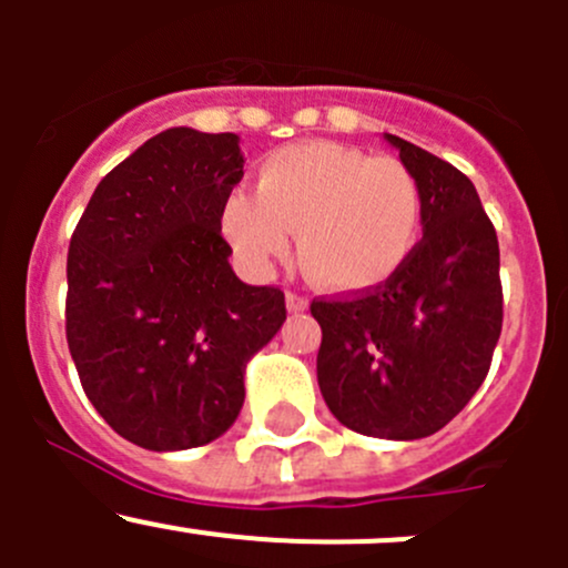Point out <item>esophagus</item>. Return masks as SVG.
<instances>
[{
  "mask_svg": "<svg viewBox=\"0 0 568 568\" xmlns=\"http://www.w3.org/2000/svg\"><path fill=\"white\" fill-rule=\"evenodd\" d=\"M285 302H288L291 313H302V311H307V305H311V302H307L305 296L296 294V291H288V294H285Z\"/></svg>",
  "mask_w": 568,
  "mask_h": 568,
  "instance_id": "34e87169",
  "label": "esophagus"
}]
</instances>
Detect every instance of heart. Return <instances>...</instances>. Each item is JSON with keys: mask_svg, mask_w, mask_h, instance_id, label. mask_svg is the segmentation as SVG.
<instances>
[{"mask_svg": "<svg viewBox=\"0 0 568 568\" xmlns=\"http://www.w3.org/2000/svg\"><path fill=\"white\" fill-rule=\"evenodd\" d=\"M423 194L415 173L395 156H371L337 142H300L268 153L255 194L236 192L222 209L233 250L266 266L296 257L313 283L359 294L387 283L417 247Z\"/></svg>", "mask_w": 568, "mask_h": 568, "instance_id": "1", "label": "heart"}]
</instances>
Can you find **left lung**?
Returning <instances> with one entry per match:
<instances>
[{
	"label": "left lung",
	"mask_w": 568,
	"mask_h": 568,
	"mask_svg": "<svg viewBox=\"0 0 568 568\" xmlns=\"http://www.w3.org/2000/svg\"><path fill=\"white\" fill-rule=\"evenodd\" d=\"M423 194V239L387 283L313 300L318 387L332 415L379 439L448 426L489 374L503 329L500 247L473 181L395 134Z\"/></svg>",
	"instance_id": "1"
}]
</instances>
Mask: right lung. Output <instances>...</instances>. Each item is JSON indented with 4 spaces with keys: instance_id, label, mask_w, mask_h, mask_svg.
<instances>
[{
    "instance_id": "add662e5",
    "label": "right lung",
    "mask_w": 568,
    "mask_h": 568,
    "mask_svg": "<svg viewBox=\"0 0 568 568\" xmlns=\"http://www.w3.org/2000/svg\"><path fill=\"white\" fill-rule=\"evenodd\" d=\"M242 175L236 134L168 129L95 186L71 236L68 348L90 404L140 448L222 437L285 321L283 291L227 263L222 209Z\"/></svg>"
}]
</instances>
